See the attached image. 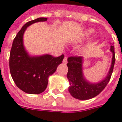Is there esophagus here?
Instances as JSON below:
<instances>
[{"label":"esophagus","mask_w":122,"mask_h":122,"mask_svg":"<svg viewBox=\"0 0 122 122\" xmlns=\"http://www.w3.org/2000/svg\"><path fill=\"white\" fill-rule=\"evenodd\" d=\"M63 63L64 64H66L67 63V57H64V60H63Z\"/></svg>","instance_id":"esophagus-1"}]
</instances>
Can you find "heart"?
Listing matches in <instances>:
<instances>
[{
  "label": "heart",
  "instance_id": "heart-1",
  "mask_svg": "<svg viewBox=\"0 0 122 122\" xmlns=\"http://www.w3.org/2000/svg\"><path fill=\"white\" fill-rule=\"evenodd\" d=\"M93 32H94L93 30H92V29H88V30H87L86 31L85 33H84V35H85L86 36H87V35H91Z\"/></svg>",
  "mask_w": 122,
  "mask_h": 122
}]
</instances>
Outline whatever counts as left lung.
<instances>
[{
	"label": "left lung",
	"instance_id": "obj_1",
	"mask_svg": "<svg viewBox=\"0 0 122 122\" xmlns=\"http://www.w3.org/2000/svg\"><path fill=\"white\" fill-rule=\"evenodd\" d=\"M110 51L113 53V56L108 73L104 79L95 83L89 82L84 76L82 56H71L68 58L67 67L69 71L67 77L70 84L69 91L72 96L78 100H89L98 95L105 89L110 79L115 62L113 43L111 45Z\"/></svg>",
	"mask_w": 122,
	"mask_h": 122
}]
</instances>
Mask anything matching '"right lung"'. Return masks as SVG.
Instances as JSON below:
<instances>
[{"label":"right lung","instance_id":"1","mask_svg":"<svg viewBox=\"0 0 122 122\" xmlns=\"http://www.w3.org/2000/svg\"><path fill=\"white\" fill-rule=\"evenodd\" d=\"M45 17L29 21L22 26L14 40L10 53L9 67L15 85L26 93L38 94L46 89L50 76L62 62L64 55L54 57L48 54L31 56L26 51L23 35L28 27L35 22H43Z\"/></svg>","mask_w":122,"mask_h":122}]
</instances>
